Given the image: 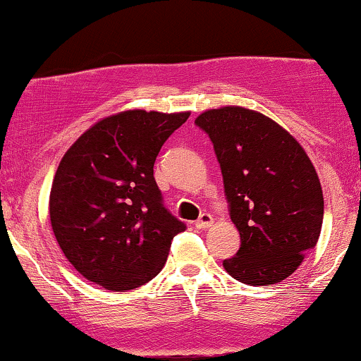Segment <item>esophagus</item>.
<instances>
[{
	"mask_svg": "<svg viewBox=\"0 0 361 361\" xmlns=\"http://www.w3.org/2000/svg\"><path fill=\"white\" fill-rule=\"evenodd\" d=\"M195 225H197V228H208L214 225V216H212L210 214H203L200 219L195 222Z\"/></svg>",
	"mask_w": 361,
	"mask_h": 361,
	"instance_id": "esophagus-1",
	"label": "esophagus"
}]
</instances>
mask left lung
Wrapping results in <instances>:
<instances>
[{
    "instance_id": "obj_1",
    "label": "left lung",
    "mask_w": 361,
    "mask_h": 361,
    "mask_svg": "<svg viewBox=\"0 0 361 361\" xmlns=\"http://www.w3.org/2000/svg\"><path fill=\"white\" fill-rule=\"evenodd\" d=\"M195 124L214 142L240 233L225 271L249 286L284 281L318 244L323 225V190L310 156L281 124L247 107L208 109Z\"/></svg>"
}]
</instances>
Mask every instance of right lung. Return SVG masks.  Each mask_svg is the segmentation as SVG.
Masks as SVG:
<instances>
[{"mask_svg": "<svg viewBox=\"0 0 361 361\" xmlns=\"http://www.w3.org/2000/svg\"><path fill=\"white\" fill-rule=\"evenodd\" d=\"M188 117L190 111L117 112L90 126L63 154L50 190V222L85 279L129 290L163 269L185 224L163 207L153 166Z\"/></svg>", "mask_w": 361, "mask_h": 361, "instance_id": "right-lung-1", "label": "right lung"}]
</instances>
